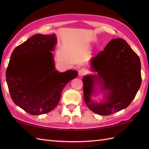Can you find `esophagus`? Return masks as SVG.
<instances>
[{
    "mask_svg": "<svg viewBox=\"0 0 149 149\" xmlns=\"http://www.w3.org/2000/svg\"><path fill=\"white\" fill-rule=\"evenodd\" d=\"M78 73H79V76H83V75H86L87 74L88 70L86 68H81L79 70Z\"/></svg>",
    "mask_w": 149,
    "mask_h": 149,
    "instance_id": "obj_1",
    "label": "esophagus"
}]
</instances>
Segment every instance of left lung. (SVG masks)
<instances>
[{"mask_svg": "<svg viewBox=\"0 0 149 149\" xmlns=\"http://www.w3.org/2000/svg\"><path fill=\"white\" fill-rule=\"evenodd\" d=\"M91 66L97 74L85 75L83 79L84 99L88 108L100 115L126 108L141 83L140 60L134 50L124 40L113 39L91 58ZM97 84L106 91L105 100L99 103L91 100Z\"/></svg>", "mask_w": 149, "mask_h": 149, "instance_id": "1", "label": "left lung"}]
</instances>
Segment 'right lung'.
Here are the masks:
<instances>
[{
  "instance_id": "1",
  "label": "right lung",
  "mask_w": 149,
  "mask_h": 149,
  "mask_svg": "<svg viewBox=\"0 0 149 149\" xmlns=\"http://www.w3.org/2000/svg\"><path fill=\"white\" fill-rule=\"evenodd\" d=\"M54 34H38L16 47L6 70V82L16 105L32 115L49 113L58 105L62 90L77 76L75 70H56L52 50Z\"/></svg>"
}]
</instances>
